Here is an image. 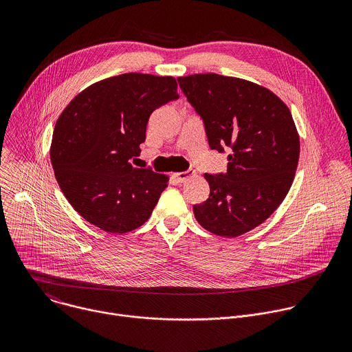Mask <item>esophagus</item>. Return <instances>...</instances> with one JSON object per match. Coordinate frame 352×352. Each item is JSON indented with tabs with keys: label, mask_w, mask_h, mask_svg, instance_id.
I'll return each instance as SVG.
<instances>
[{
	"label": "esophagus",
	"mask_w": 352,
	"mask_h": 352,
	"mask_svg": "<svg viewBox=\"0 0 352 352\" xmlns=\"http://www.w3.org/2000/svg\"><path fill=\"white\" fill-rule=\"evenodd\" d=\"M192 175H195V171H182V173H175L174 174V178L178 181V182H185L188 178H190Z\"/></svg>",
	"instance_id": "34e87169"
}]
</instances>
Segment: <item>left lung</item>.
Segmentation results:
<instances>
[{"mask_svg": "<svg viewBox=\"0 0 352 352\" xmlns=\"http://www.w3.org/2000/svg\"><path fill=\"white\" fill-rule=\"evenodd\" d=\"M204 120L210 148L230 147L226 174H205L210 195L193 206L197 223L220 236L261 226L281 205L295 177L299 136L288 107L269 89L239 78H178Z\"/></svg>", "mask_w": 352, "mask_h": 352, "instance_id": "1", "label": "left lung"}]
</instances>
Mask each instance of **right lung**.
Masks as SVG:
<instances>
[{
  "instance_id": "obj_1",
  "label": "right lung",
  "mask_w": 352,
  "mask_h": 352,
  "mask_svg": "<svg viewBox=\"0 0 352 352\" xmlns=\"http://www.w3.org/2000/svg\"><path fill=\"white\" fill-rule=\"evenodd\" d=\"M178 97L173 76L122 74L90 85L61 113L50 159L63 193L86 221L113 234L147 221L168 177L133 162L150 114Z\"/></svg>"
}]
</instances>
